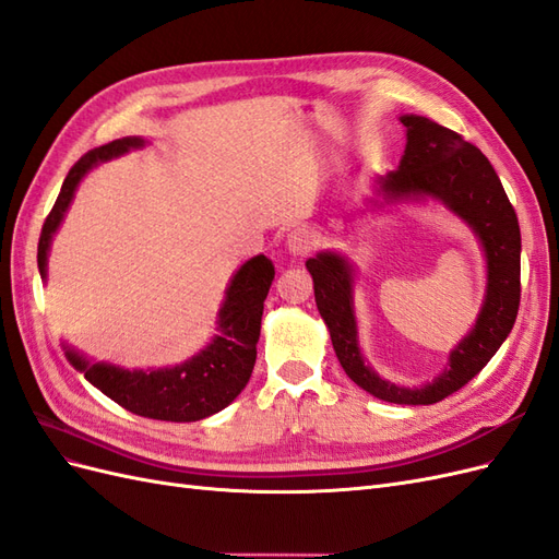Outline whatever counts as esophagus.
I'll list each match as a JSON object with an SVG mask.
<instances>
[{"label":"esophagus","instance_id":"1","mask_svg":"<svg viewBox=\"0 0 559 559\" xmlns=\"http://www.w3.org/2000/svg\"><path fill=\"white\" fill-rule=\"evenodd\" d=\"M317 245V235L310 228H294L289 235H286V251L292 253V257H302V253H308L312 247Z\"/></svg>","mask_w":559,"mask_h":559}]
</instances>
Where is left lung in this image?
Wrapping results in <instances>:
<instances>
[{
	"label": "left lung",
	"mask_w": 559,
	"mask_h": 559,
	"mask_svg": "<svg viewBox=\"0 0 559 559\" xmlns=\"http://www.w3.org/2000/svg\"><path fill=\"white\" fill-rule=\"evenodd\" d=\"M405 151L399 167L376 177L366 207L373 212L399 205H436L471 228L485 259V296L480 312L456 343L445 368L433 380L408 386L384 380L368 364L359 343L357 265L341 249L317 251L306 261L314 282L317 310L331 333L335 357L347 378L380 401L431 405L476 378L509 337L520 306V226L495 167L478 146L431 118L403 114Z\"/></svg>",
	"instance_id": "left-lung-1"
}]
</instances>
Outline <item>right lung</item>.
Masks as SVG:
<instances>
[{
	"instance_id": "right-lung-1",
	"label": "right lung",
	"mask_w": 559,
	"mask_h": 559,
	"mask_svg": "<svg viewBox=\"0 0 559 559\" xmlns=\"http://www.w3.org/2000/svg\"><path fill=\"white\" fill-rule=\"evenodd\" d=\"M148 140L121 138L88 151L67 175L60 195L41 228L37 263L41 282L48 277V253L60 230L81 179L97 165L121 158L128 151H140ZM275 267L263 253L235 270L222 308L216 312V333L191 359L158 368H126L114 361H95L74 345L60 341L64 357L95 389L116 401L121 408L160 421H198L224 411L247 386L257 343L261 335L263 300L273 284Z\"/></svg>"
}]
</instances>
